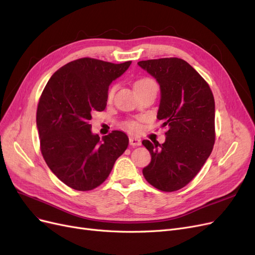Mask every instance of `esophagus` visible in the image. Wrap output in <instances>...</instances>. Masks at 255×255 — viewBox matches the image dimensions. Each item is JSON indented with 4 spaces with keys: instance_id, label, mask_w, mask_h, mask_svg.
<instances>
[{
    "instance_id": "34e87169",
    "label": "esophagus",
    "mask_w": 255,
    "mask_h": 255,
    "mask_svg": "<svg viewBox=\"0 0 255 255\" xmlns=\"http://www.w3.org/2000/svg\"><path fill=\"white\" fill-rule=\"evenodd\" d=\"M129 144L132 145V146L140 145V144H141V140L138 139V138H135V137H130V138H129Z\"/></svg>"
}]
</instances>
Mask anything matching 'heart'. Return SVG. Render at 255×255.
Returning <instances> with one entry per match:
<instances>
[{"label":"heart","mask_w":255,"mask_h":255,"mask_svg":"<svg viewBox=\"0 0 255 255\" xmlns=\"http://www.w3.org/2000/svg\"><path fill=\"white\" fill-rule=\"evenodd\" d=\"M152 86H157V85H156L155 81L150 79V78H142L140 80L136 81V83H135V89L145 88V87H152ZM115 90H116V87L114 86V87L110 88L109 92H107V100H109V101H111V100L113 99V97L115 95ZM123 127H125L128 130H129V132H133V133L139 132L140 128H141L140 122L137 121V120L127 121L125 125H123Z\"/></svg>","instance_id":"1"}]
</instances>
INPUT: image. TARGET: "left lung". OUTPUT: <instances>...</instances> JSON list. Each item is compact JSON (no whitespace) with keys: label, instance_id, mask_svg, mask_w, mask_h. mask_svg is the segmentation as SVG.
Wrapping results in <instances>:
<instances>
[{"label":"left lung","instance_id":"8db88e82","mask_svg":"<svg viewBox=\"0 0 255 255\" xmlns=\"http://www.w3.org/2000/svg\"><path fill=\"white\" fill-rule=\"evenodd\" d=\"M138 65L159 84L157 118L168 127L164 143L142 141L151 154V163L142 173L161 191L179 190L198 174L212 153L216 136L213 92L181 58L141 60Z\"/></svg>","mask_w":255,"mask_h":255}]
</instances>
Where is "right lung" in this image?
Instances as JSON below:
<instances>
[{"label":"right lung","instance_id":"add662e5","mask_svg":"<svg viewBox=\"0 0 255 255\" xmlns=\"http://www.w3.org/2000/svg\"><path fill=\"white\" fill-rule=\"evenodd\" d=\"M130 63L80 58L59 68L45 85L36 115L40 151L67 186L81 191L100 186L127 150L125 133L113 130L100 140L89 120L94 112L105 110L110 85Z\"/></svg>","mask_w":255,"mask_h":255}]
</instances>
